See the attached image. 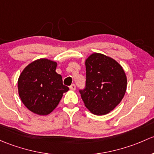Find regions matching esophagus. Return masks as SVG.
Segmentation results:
<instances>
[{"instance_id": "34e87169", "label": "esophagus", "mask_w": 154, "mask_h": 154, "mask_svg": "<svg viewBox=\"0 0 154 154\" xmlns=\"http://www.w3.org/2000/svg\"><path fill=\"white\" fill-rule=\"evenodd\" d=\"M70 89L71 90H75L76 89V85H74V84H72V85H71V86H70Z\"/></svg>"}]
</instances>
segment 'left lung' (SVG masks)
Masks as SVG:
<instances>
[{
    "label": "left lung",
    "instance_id": "1",
    "mask_svg": "<svg viewBox=\"0 0 154 154\" xmlns=\"http://www.w3.org/2000/svg\"><path fill=\"white\" fill-rule=\"evenodd\" d=\"M86 81L79 90L85 107L95 115H105L119 104L127 88L123 69L116 60L94 53L85 60Z\"/></svg>",
    "mask_w": 154,
    "mask_h": 154
}]
</instances>
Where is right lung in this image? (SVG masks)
<instances>
[{
	"instance_id": "obj_1",
	"label": "right lung",
	"mask_w": 154,
	"mask_h": 154,
	"mask_svg": "<svg viewBox=\"0 0 154 154\" xmlns=\"http://www.w3.org/2000/svg\"><path fill=\"white\" fill-rule=\"evenodd\" d=\"M57 63L39 59L23 69L17 81L18 94L24 106L38 115H47L57 106L69 87L55 72Z\"/></svg>"
}]
</instances>
